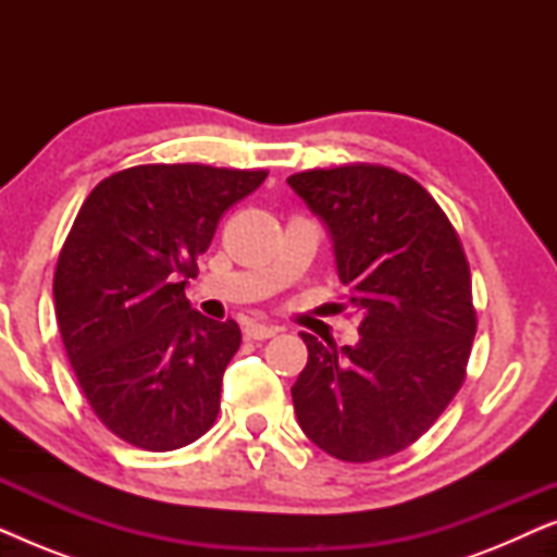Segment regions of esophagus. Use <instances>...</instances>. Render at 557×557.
<instances>
[{
	"label": "esophagus",
	"instance_id": "obj_1",
	"mask_svg": "<svg viewBox=\"0 0 557 557\" xmlns=\"http://www.w3.org/2000/svg\"><path fill=\"white\" fill-rule=\"evenodd\" d=\"M246 337L248 339H269V337H273V334H276L278 330L276 326H271V324H261V322H248L246 324Z\"/></svg>",
	"mask_w": 557,
	"mask_h": 557
}]
</instances>
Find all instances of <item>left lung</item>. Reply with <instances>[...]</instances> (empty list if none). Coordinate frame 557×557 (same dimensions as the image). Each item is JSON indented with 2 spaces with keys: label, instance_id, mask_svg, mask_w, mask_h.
I'll list each match as a JSON object with an SVG mask.
<instances>
[{
  "label": "left lung",
  "instance_id": "1",
  "mask_svg": "<svg viewBox=\"0 0 557 557\" xmlns=\"http://www.w3.org/2000/svg\"><path fill=\"white\" fill-rule=\"evenodd\" d=\"M324 220L360 342L301 332L309 362L292 387L309 441L364 463L416 444L467 377L476 311L461 240L438 202L391 166L345 164L286 180Z\"/></svg>",
  "mask_w": 557,
  "mask_h": 557
}]
</instances>
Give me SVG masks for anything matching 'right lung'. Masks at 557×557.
I'll return each instance as SVG.
<instances>
[{"instance_id":"right-lung-1","label":"right lung","mask_w":557,"mask_h":557,"mask_svg":"<svg viewBox=\"0 0 557 557\" xmlns=\"http://www.w3.org/2000/svg\"><path fill=\"white\" fill-rule=\"evenodd\" d=\"M265 170L139 164L98 182L60 250L52 296L67 360L106 429L144 451H174L210 431L233 319L189 307L227 208L261 187Z\"/></svg>"}]
</instances>
